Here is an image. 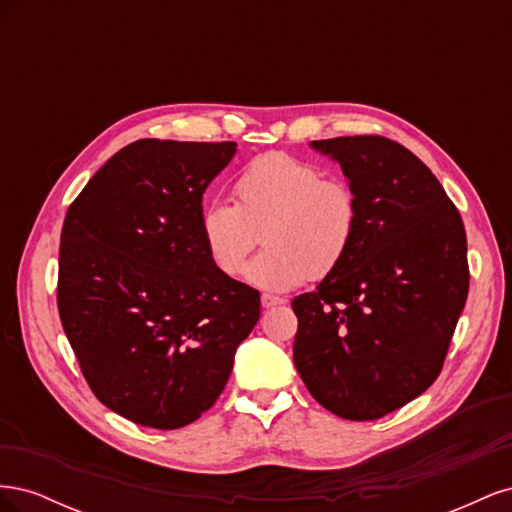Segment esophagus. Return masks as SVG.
<instances>
[{
    "label": "esophagus",
    "mask_w": 512,
    "mask_h": 512,
    "mask_svg": "<svg viewBox=\"0 0 512 512\" xmlns=\"http://www.w3.org/2000/svg\"><path fill=\"white\" fill-rule=\"evenodd\" d=\"M284 303H286V299L275 297V294H262V297H260V305L265 307V309L275 307V305H284Z\"/></svg>",
    "instance_id": "34e87169"
}]
</instances>
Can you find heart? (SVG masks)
<instances>
[{
    "label": "heart",
    "instance_id": "obj_1",
    "mask_svg": "<svg viewBox=\"0 0 512 512\" xmlns=\"http://www.w3.org/2000/svg\"><path fill=\"white\" fill-rule=\"evenodd\" d=\"M235 205L213 200L200 213V239L211 262L239 275L262 239L245 277L267 290H290L339 269L361 228V200L344 179L284 151L262 153L232 185Z\"/></svg>",
    "mask_w": 512,
    "mask_h": 512
}]
</instances>
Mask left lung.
Returning <instances> with one entry per match:
<instances>
[{"label":"left lung","instance_id":"obj_1","mask_svg":"<svg viewBox=\"0 0 512 512\" xmlns=\"http://www.w3.org/2000/svg\"><path fill=\"white\" fill-rule=\"evenodd\" d=\"M312 147L342 166L361 228L337 271L292 301L294 367L320 406L376 421L442 371L468 299V241L457 207L412 151L384 136Z\"/></svg>","mask_w":512,"mask_h":512}]
</instances>
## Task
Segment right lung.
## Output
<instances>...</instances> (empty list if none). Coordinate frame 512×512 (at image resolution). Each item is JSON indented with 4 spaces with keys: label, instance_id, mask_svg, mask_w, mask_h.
<instances>
[{
    "label": "right lung",
    "instance_id": "1",
    "mask_svg": "<svg viewBox=\"0 0 512 512\" xmlns=\"http://www.w3.org/2000/svg\"><path fill=\"white\" fill-rule=\"evenodd\" d=\"M235 151L141 138L66 213L59 318L89 389L132 423H194L260 318L258 290L213 265L198 226L207 185Z\"/></svg>",
    "mask_w": 512,
    "mask_h": 512
}]
</instances>
